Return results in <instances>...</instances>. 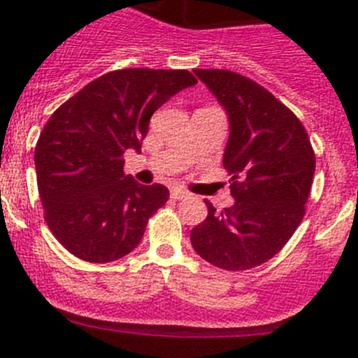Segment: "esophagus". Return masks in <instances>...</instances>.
Masks as SVG:
<instances>
[{
    "mask_svg": "<svg viewBox=\"0 0 358 358\" xmlns=\"http://www.w3.org/2000/svg\"><path fill=\"white\" fill-rule=\"evenodd\" d=\"M170 195H172V199H176V201H182V199L188 197V194L181 188H173L172 192H170Z\"/></svg>",
    "mask_w": 358,
    "mask_h": 358,
    "instance_id": "obj_1",
    "label": "esophagus"
}]
</instances>
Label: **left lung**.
Listing matches in <instances>:
<instances>
[{
  "label": "left lung",
  "mask_w": 358,
  "mask_h": 358,
  "mask_svg": "<svg viewBox=\"0 0 358 358\" xmlns=\"http://www.w3.org/2000/svg\"><path fill=\"white\" fill-rule=\"evenodd\" d=\"M229 120L224 169L235 204L192 229L201 258L226 271L265 264L305 215L315 156L303 123L260 84L227 69H195Z\"/></svg>",
  "instance_id": "1"
}]
</instances>
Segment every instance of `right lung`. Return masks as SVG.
<instances>
[{"instance_id":"1","label":"right lung","mask_w":358,"mask_h":358,"mask_svg":"<svg viewBox=\"0 0 358 358\" xmlns=\"http://www.w3.org/2000/svg\"><path fill=\"white\" fill-rule=\"evenodd\" d=\"M195 84L186 69H116L50 116L36 145L37 188L44 220L71 255L107 264L138 248L169 189L125 176L123 154L140 152L150 116Z\"/></svg>"}]
</instances>
